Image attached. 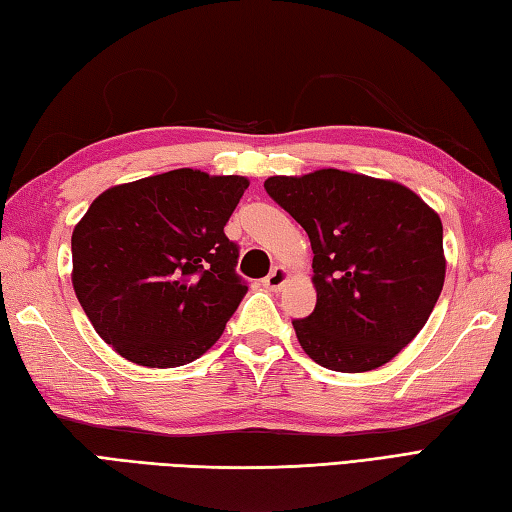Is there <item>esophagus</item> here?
I'll list each match as a JSON object with an SVG mask.
<instances>
[{"instance_id":"1","label":"esophagus","mask_w":512,"mask_h":512,"mask_svg":"<svg viewBox=\"0 0 512 512\" xmlns=\"http://www.w3.org/2000/svg\"><path fill=\"white\" fill-rule=\"evenodd\" d=\"M288 279H290L288 270H286V268H281V266H275V268H273V273H270V275L264 279V286H266L268 290L277 292V290H281V286H284Z\"/></svg>"}]
</instances>
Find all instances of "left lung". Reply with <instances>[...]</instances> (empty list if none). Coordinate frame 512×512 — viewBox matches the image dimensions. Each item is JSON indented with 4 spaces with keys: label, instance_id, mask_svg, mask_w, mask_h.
I'll use <instances>...</instances> for the list:
<instances>
[{
    "label": "left lung",
    "instance_id": "obj_1",
    "mask_svg": "<svg viewBox=\"0 0 512 512\" xmlns=\"http://www.w3.org/2000/svg\"><path fill=\"white\" fill-rule=\"evenodd\" d=\"M266 193L306 228L317 306L292 321L314 363L369 372L413 341L444 286L442 222L411 189L319 169L273 176Z\"/></svg>",
    "mask_w": 512,
    "mask_h": 512
}]
</instances>
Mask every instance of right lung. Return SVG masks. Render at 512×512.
Instances as JSON below:
<instances>
[{
    "label": "right lung",
    "instance_id": "1",
    "mask_svg": "<svg viewBox=\"0 0 512 512\" xmlns=\"http://www.w3.org/2000/svg\"><path fill=\"white\" fill-rule=\"evenodd\" d=\"M248 180L173 169L107 189L72 233V286L101 339L143 367H180L246 295L224 235Z\"/></svg>",
    "mask_w": 512,
    "mask_h": 512
}]
</instances>
